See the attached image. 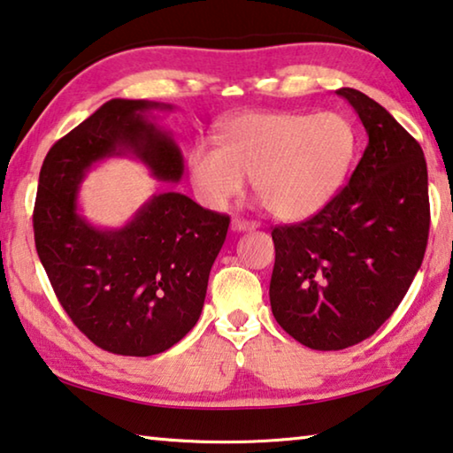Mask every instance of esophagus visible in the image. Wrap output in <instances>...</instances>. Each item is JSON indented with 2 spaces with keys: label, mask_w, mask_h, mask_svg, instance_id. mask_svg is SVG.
<instances>
[{
  "label": "esophagus",
  "mask_w": 453,
  "mask_h": 453,
  "mask_svg": "<svg viewBox=\"0 0 453 453\" xmlns=\"http://www.w3.org/2000/svg\"><path fill=\"white\" fill-rule=\"evenodd\" d=\"M258 224L256 221H248V219H234L232 221V229L235 232H250V229H256Z\"/></svg>",
  "instance_id": "obj_1"
}]
</instances>
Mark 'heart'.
I'll use <instances>...</instances> for the list:
<instances>
[{
  "label": "heart",
  "instance_id": "heart-1",
  "mask_svg": "<svg viewBox=\"0 0 453 453\" xmlns=\"http://www.w3.org/2000/svg\"><path fill=\"white\" fill-rule=\"evenodd\" d=\"M356 136L340 113L254 111L234 118L218 148L188 154V177L201 203L226 209L244 191V177L282 221L319 213L340 191L352 165Z\"/></svg>",
  "mask_w": 453,
  "mask_h": 453
}]
</instances>
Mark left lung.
<instances>
[{
	"label": "left lung",
	"instance_id": "1",
	"mask_svg": "<svg viewBox=\"0 0 453 453\" xmlns=\"http://www.w3.org/2000/svg\"><path fill=\"white\" fill-rule=\"evenodd\" d=\"M368 134L348 185L313 218L276 226L270 307L311 349L372 335L407 295L429 238L427 165L411 134L374 99L342 87Z\"/></svg>",
	"mask_w": 453,
	"mask_h": 453
}]
</instances>
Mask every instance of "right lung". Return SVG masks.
I'll use <instances>...</instances> for the list:
<instances>
[{"label":"right lung","mask_w":453,"mask_h":453,"mask_svg":"<svg viewBox=\"0 0 453 453\" xmlns=\"http://www.w3.org/2000/svg\"><path fill=\"white\" fill-rule=\"evenodd\" d=\"M171 110L144 99H111L54 142L40 168L34 242L54 295L97 348L154 356L183 340L203 309L209 273L229 218L180 193H158L119 229L93 227L77 193L96 162L134 154L160 180L183 177V154L148 119Z\"/></svg>","instance_id":"add662e5"}]
</instances>
